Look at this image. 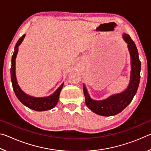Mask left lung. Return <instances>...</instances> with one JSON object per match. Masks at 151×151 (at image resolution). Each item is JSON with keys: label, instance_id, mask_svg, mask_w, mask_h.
Wrapping results in <instances>:
<instances>
[{"label": "left lung", "instance_id": "left-lung-1", "mask_svg": "<svg viewBox=\"0 0 151 151\" xmlns=\"http://www.w3.org/2000/svg\"><path fill=\"white\" fill-rule=\"evenodd\" d=\"M123 38L128 44L131 58V81L128 88L122 93L114 94L103 101H94L91 99L85 85L83 92L85 97V103L89 109L101 116H112L119 114L131 103L136 94L139 85L140 78V63L139 52L134 42L129 35L124 34Z\"/></svg>", "mask_w": 151, "mask_h": 151}]
</instances>
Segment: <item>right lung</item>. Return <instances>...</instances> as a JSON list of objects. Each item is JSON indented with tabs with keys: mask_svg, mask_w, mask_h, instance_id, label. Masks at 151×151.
Wrapping results in <instances>:
<instances>
[{
	"mask_svg": "<svg viewBox=\"0 0 151 151\" xmlns=\"http://www.w3.org/2000/svg\"><path fill=\"white\" fill-rule=\"evenodd\" d=\"M24 37V35L22 36L18 40L14 47V51L13 52L11 60V78L12 85V88L15 94H16L18 99L21 103L29 109L34 110L36 111H45L48 110L52 109L57 105L59 99V95L61 90H62L64 83L54 93L51 95L42 97V98H35L27 95L22 91L17 84V81L15 75V59L18 52V47L22 42Z\"/></svg>",
	"mask_w": 151,
	"mask_h": 151,
	"instance_id": "right-lung-1",
	"label": "right lung"
}]
</instances>
